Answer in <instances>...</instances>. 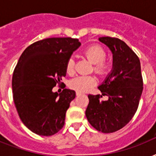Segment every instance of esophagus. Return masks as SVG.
<instances>
[{"label": "esophagus", "instance_id": "34e87169", "mask_svg": "<svg viewBox=\"0 0 156 156\" xmlns=\"http://www.w3.org/2000/svg\"><path fill=\"white\" fill-rule=\"evenodd\" d=\"M81 95H82V92H80V91H77V92H76V95H77V96H80Z\"/></svg>", "mask_w": 156, "mask_h": 156}]
</instances>
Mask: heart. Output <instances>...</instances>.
Segmentation results:
<instances>
[{"instance_id":"obj_1","label":"heart","mask_w":156,"mask_h":156,"mask_svg":"<svg viewBox=\"0 0 156 156\" xmlns=\"http://www.w3.org/2000/svg\"><path fill=\"white\" fill-rule=\"evenodd\" d=\"M83 54L91 63L95 65L94 70L95 73L100 75H104L108 71L109 64L104 60L106 58V52L102 47L99 45H92L86 48ZM74 68H75L74 59L70 57L67 61L66 66L67 73L73 74L74 73ZM95 84H96V79L95 77L89 75L78 76L71 79L69 82V87L80 92L87 91Z\"/></svg>"}]
</instances>
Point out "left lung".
I'll return each mask as SVG.
<instances>
[{"instance_id": "obj_1", "label": "left lung", "mask_w": 156, "mask_h": 156, "mask_svg": "<svg viewBox=\"0 0 156 156\" xmlns=\"http://www.w3.org/2000/svg\"><path fill=\"white\" fill-rule=\"evenodd\" d=\"M112 53V69L99 86L102 95H89L86 116L91 126L102 133H113L130 121L138 109L143 83L140 61L133 51L117 38L100 37Z\"/></svg>"}]
</instances>
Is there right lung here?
Masks as SVG:
<instances>
[{
	"label": "right lung",
	"mask_w": 156,
	"mask_h": 156,
	"mask_svg": "<svg viewBox=\"0 0 156 156\" xmlns=\"http://www.w3.org/2000/svg\"><path fill=\"white\" fill-rule=\"evenodd\" d=\"M78 39L48 38L24 50L13 73V98L18 116L33 133L41 136L56 133L65 125L75 91L64 89L53 92L66 75V66L80 47Z\"/></svg>",
	"instance_id": "right-lung-1"
}]
</instances>
